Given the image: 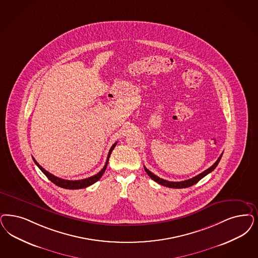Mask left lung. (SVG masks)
Wrapping results in <instances>:
<instances>
[{"instance_id":"left-lung-1","label":"left lung","mask_w":258,"mask_h":258,"mask_svg":"<svg viewBox=\"0 0 258 258\" xmlns=\"http://www.w3.org/2000/svg\"><path fill=\"white\" fill-rule=\"evenodd\" d=\"M223 154V153H222ZM222 154L219 156V158L216 160V162L213 164V166L211 168H209L208 169H206L205 171H203L202 173L196 175L195 177L190 178V179H187L185 181H181V182H170V181H167V180H164L162 178L156 176L155 174H153L151 171H150L149 169H147L146 167H144V169L146 170V172L148 173V175L153 180L155 181L156 183L160 184L162 186H165V187H172V188H184V187H188L192 185L196 184L198 181H200L202 178L205 177L207 174H209L210 172H212L213 169H215L219 163V161L222 157Z\"/></svg>"}]
</instances>
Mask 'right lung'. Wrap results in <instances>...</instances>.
I'll return each mask as SVG.
<instances>
[{
  "label": "right lung",
  "instance_id": "add662e5",
  "mask_svg": "<svg viewBox=\"0 0 258 258\" xmlns=\"http://www.w3.org/2000/svg\"><path fill=\"white\" fill-rule=\"evenodd\" d=\"M116 144H117V142L114 143V144L112 145V147L110 148L109 152H108V154H107L106 165L104 166V168L102 169V170L99 171L97 174H95V175H93V176H90V177L86 178V179H82V180H64V179H62V178L57 177V176H55L53 174L49 173L48 171H46L42 166H40V165L38 164V162H37L33 157H32V158H33V161L35 162L37 167L41 169V170L44 172V174H45V176L48 178L55 185H57L58 187H62V188H68V189H78V188H84V187H89L90 185L94 184L95 182H97L98 180L102 177V175L104 174L105 170L107 169L109 156H110V154H111V151H113V149L115 148Z\"/></svg>",
  "mask_w": 258,
  "mask_h": 258
}]
</instances>
